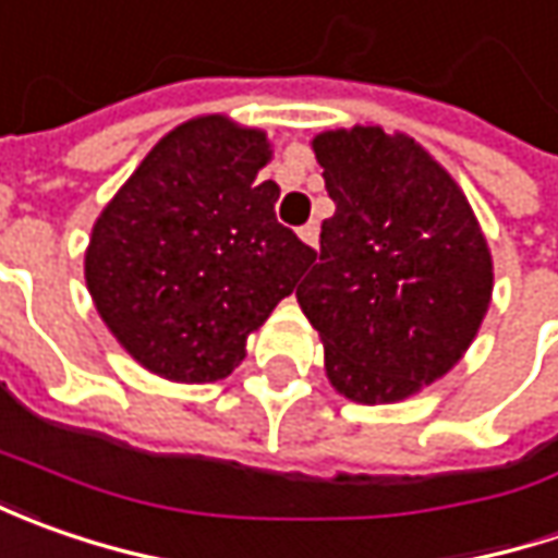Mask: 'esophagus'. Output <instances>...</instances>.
Segmentation results:
<instances>
[{
    "mask_svg": "<svg viewBox=\"0 0 558 558\" xmlns=\"http://www.w3.org/2000/svg\"><path fill=\"white\" fill-rule=\"evenodd\" d=\"M301 239L307 242V245H316L319 242V226L316 223H307V226H301Z\"/></svg>",
    "mask_w": 558,
    "mask_h": 558,
    "instance_id": "esophagus-1",
    "label": "esophagus"
}]
</instances>
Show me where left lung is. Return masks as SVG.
Returning <instances> with one entry per match:
<instances>
[{"label": "left lung", "mask_w": 558, "mask_h": 558, "mask_svg": "<svg viewBox=\"0 0 558 558\" xmlns=\"http://www.w3.org/2000/svg\"><path fill=\"white\" fill-rule=\"evenodd\" d=\"M313 151L335 214L298 304L335 388L356 403H395L472 344L494 289L490 251L460 185L410 136L332 130Z\"/></svg>", "instance_id": "8db88e82"}]
</instances>
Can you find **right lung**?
Listing matches in <instances>:
<instances>
[{
    "label": "right lung",
    "instance_id": "add662e5",
    "mask_svg": "<svg viewBox=\"0 0 558 558\" xmlns=\"http://www.w3.org/2000/svg\"><path fill=\"white\" fill-rule=\"evenodd\" d=\"M267 161L260 130L220 114L189 120L101 210L86 286L145 369L170 381L226 378L313 264L316 251L276 220L279 185L257 180Z\"/></svg>",
    "mask_w": 558,
    "mask_h": 558
}]
</instances>
